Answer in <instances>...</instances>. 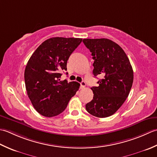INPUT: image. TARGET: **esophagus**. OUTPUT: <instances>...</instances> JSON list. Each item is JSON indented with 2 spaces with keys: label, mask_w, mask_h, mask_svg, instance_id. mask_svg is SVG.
Returning a JSON list of instances; mask_svg holds the SVG:
<instances>
[{
  "label": "esophagus",
  "mask_w": 157,
  "mask_h": 157,
  "mask_svg": "<svg viewBox=\"0 0 157 157\" xmlns=\"http://www.w3.org/2000/svg\"><path fill=\"white\" fill-rule=\"evenodd\" d=\"M81 89H84L86 86V82L85 81H82L81 83Z\"/></svg>",
  "instance_id": "1"
}]
</instances>
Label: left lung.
I'll use <instances>...</instances> for the list:
<instances>
[{
  "label": "left lung",
  "mask_w": 157,
  "mask_h": 157,
  "mask_svg": "<svg viewBox=\"0 0 157 157\" xmlns=\"http://www.w3.org/2000/svg\"><path fill=\"white\" fill-rule=\"evenodd\" d=\"M83 43L94 59L93 74L100 75L98 87H91L93 100L86 110L99 118L110 117L119 109L129 95L133 71L126 53L119 44L108 38H86Z\"/></svg>",
  "instance_id": "obj_1"
}]
</instances>
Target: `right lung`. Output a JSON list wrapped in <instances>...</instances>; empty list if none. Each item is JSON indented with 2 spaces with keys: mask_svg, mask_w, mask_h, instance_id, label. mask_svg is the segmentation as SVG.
Here are the masks:
<instances>
[{
  "mask_svg": "<svg viewBox=\"0 0 157 157\" xmlns=\"http://www.w3.org/2000/svg\"><path fill=\"white\" fill-rule=\"evenodd\" d=\"M82 38L53 37L40 44L28 60L24 80L28 98L38 113L53 117L66 109L78 90L77 82L61 81L67 61ZM68 75V72H66Z\"/></svg>",
  "mask_w": 157,
  "mask_h": 157,
  "instance_id": "1",
  "label": "right lung"
}]
</instances>
